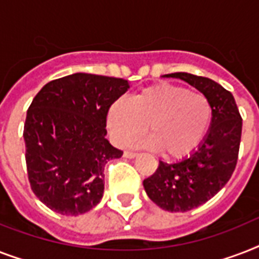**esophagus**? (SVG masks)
I'll use <instances>...</instances> for the list:
<instances>
[{"label":"esophagus","instance_id":"esophagus-1","mask_svg":"<svg viewBox=\"0 0 259 259\" xmlns=\"http://www.w3.org/2000/svg\"><path fill=\"white\" fill-rule=\"evenodd\" d=\"M123 156H125L126 158H134L137 156V153H134V152H127V150H126L125 153H123Z\"/></svg>","mask_w":259,"mask_h":259}]
</instances>
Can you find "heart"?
Segmentation results:
<instances>
[{
  "label": "heart",
  "mask_w": 259,
  "mask_h": 259,
  "mask_svg": "<svg viewBox=\"0 0 259 259\" xmlns=\"http://www.w3.org/2000/svg\"><path fill=\"white\" fill-rule=\"evenodd\" d=\"M212 107L208 98L185 87L160 83L146 87L130 101H115L106 115L111 141L129 144L148 125L151 136L132 146L160 149L164 157L180 160L199 148L208 132Z\"/></svg>",
  "instance_id": "heart-1"
}]
</instances>
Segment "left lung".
<instances>
[{"label": "left lung", "mask_w": 259, "mask_h": 259, "mask_svg": "<svg viewBox=\"0 0 259 259\" xmlns=\"http://www.w3.org/2000/svg\"><path fill=\"white\" fill-rule=\"evenodd\" d=\"M162 78L184 80L208 98L212 107L211 125L199 148L180 161H160L157 170L144 180L146 195L160 208L185 212L204 204L230 180L237 165L242 118L233 94L212 79L187 72Z\"/></svg>", "instance_id": "left-lung-1"}]
</instances>
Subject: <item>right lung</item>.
Segmentation results:
<instances>
[{"label":"right lung","mask_w":259,"mask_h":259,"mask_svg":"<svg viewBox=\"0 0 259 259\" xmlns=\"http://www.w3.org/2000/svg\"><path fill=\"white\" fill-rule=\"evenodd\" d=\"M129 89L123 79L76 72L33 98L24 125L26 169L48 208L76 217L101 201L105 165L123 154L106 138V115Z\"/></svg>","instance_id":"1"}]
</instances>
